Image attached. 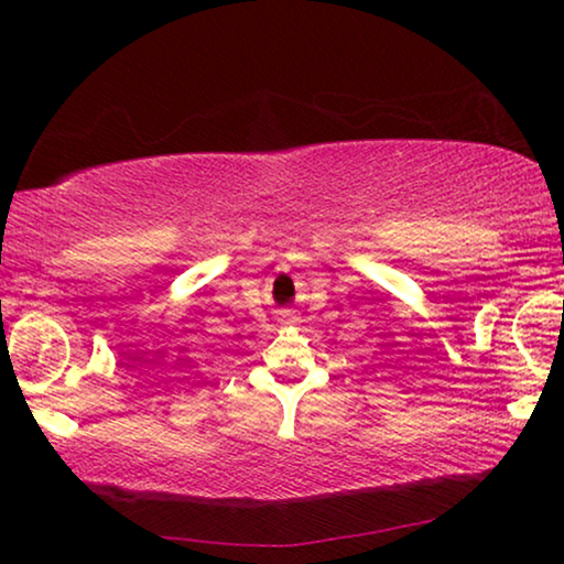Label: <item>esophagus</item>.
Returning <instances> with one entry per match:
<instances>
[{"label": "esophagus", "instance_id": "obj_1", "mask_svg": "<svg viewBox=\"0 0 564 564\" xmlns=\"http://www.w3.org/2000/svg\"><path fill=\"white\" fill-rule=\"evenodd\" d=\"M276 321H280L282 326H295V323H300V315L297 311H292V307H284V311L276 313Z\"/></svg>", "mask_w": 564, "mask_h": 564}]
</instances>
